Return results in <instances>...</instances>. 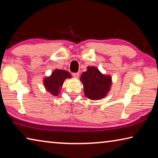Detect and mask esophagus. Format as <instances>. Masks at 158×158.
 <instances>
[{"label":"esophagus","mask_w":158,"mask_h":158,"mask_svg":"<svg viewBox=\"0 0 158 158\" xmlns=\"http://www.w3.org/2000/svg\"><path fill=\"white\" fill-rule=\"evenodd\" d=\"M73 76L74 77V78H78L79 76V73H73Z\"/></svg>","instance_id":"esophagus-1"}]
</instances>
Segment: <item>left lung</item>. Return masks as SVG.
<instances>
[{
  "label": "left lung",
  "instance_id": "1",
  "mask_svg": "<svg viewBox=\"0 0 158 158\" xmlns=\"http://www.w3.org/2000/svg\"><path fill=\"white\" fill-rule=\"evenodd\" d=\"M80 79L84 85L85 95L90 100L103 98L110 90L111 77L104 75L95 67H89Z\"/></svg>",
  "mask_w": 158,
  "mask_h": 158
}]
</instances>
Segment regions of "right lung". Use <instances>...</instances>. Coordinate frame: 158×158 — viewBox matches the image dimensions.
<instances>
[{
  "label": "right lung",
  "mask_w": 158,
  "mask_h": 158,
  "mask_svg": "<svg viewBox=\"0 0 158 158\" xmlns=\"http://www.w3.org/2000/svg\"><path fill=\"white\" fill-rule=\"evenodd\" d=\"M70 77L71 74L68 72L63 69H56L49 77L45 78L44 84L48 91L53 95H58L64 80Z\"/></svg>",
  "instance_id": "obj_1"
}]
</instances>
